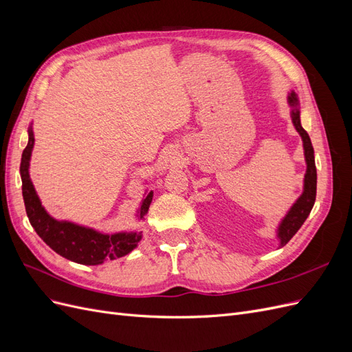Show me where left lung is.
Instances as JSON below:
<instances>
[{"mask_svg": "<svg viewBox=\"0 0 352 352\" xmlns=\"http://www.w3.org/2000/svg\"><path fill=\"white\" fill-rule=\"evenodd\" d=\"M287 102H289L292 109L291 110L292 123L295 126L296 132L302 138L307 172L304 176V190L301 197L295 201V204L291 207L289 211H287V214L283 217V220L280 221V225L278 228V238L280 239V247H285V245L291 241V238L302 226V223L305 221L308 214H310L316 201V189H317V170H316V162H314V150H313L310 136H308V133L301 126L300 101H298V97L294 91L287 95Z\"/></svg>", "mask_w": 352, "mask_h": 352, "instance_id": "obj_1", "label": "left lung"}]
</instances>
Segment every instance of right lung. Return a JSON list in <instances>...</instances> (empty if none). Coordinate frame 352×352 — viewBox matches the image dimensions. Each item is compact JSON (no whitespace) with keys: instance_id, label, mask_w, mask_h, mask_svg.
Listing matches in <instances>:
<instances>
[{"instance_id":"add662e5","label":"right lung","mask_w":352,"mask_h":352,"mask_svg":"<svg viewBox=\"0 0 352 352\" xmlns=\"http://www.w3.org/2000/svg\"><path fill=\"white\" fill-rule=\"evenodd\" d=\"M29 141L22 154V163H20V176H22V194L25 199L26 214L32 228L44 241L51 250H54L61 257L70 261L97 265L102 264L105 260L120 258L129 254L138 247V242L142 239V232H119L107 235V233L97 232L91 228L79 226L76 223L56 220L51 217L45 208L42 207L41 199L36 195V190L32 185L29 176V162L32 155V148L35 144L34 131L29 127ZM153 201V192L148 194L138 211L140 219L148 212Z\"/></svg>"}]
</instances>
